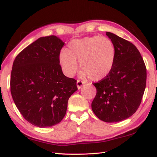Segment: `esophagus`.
<instances>
[{"mask_svg": "<svg viewBox=\"0 0 157 157\" xmlns=\"http://www.w3.org/2000/svg\"><path fill=\"white\" fill-rule=\"evenodd\" d=\"M84 84V82L81 81V80H78L77 81V87H78V89H80L82 85Z\"/></svg>", "mask_w": 157, "mask_h": 157, "instance_id": "1", "label": "esophagus"}]
</instances>
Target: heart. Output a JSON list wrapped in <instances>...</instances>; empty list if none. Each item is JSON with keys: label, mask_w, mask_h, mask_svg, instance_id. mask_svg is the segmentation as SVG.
<instances>
[{"label": "heart", "mask_w": 157, "mask_h": 157, "mask_svg": "<svg viewBox=\"0 0 157 157\" xmlns=\"http://www.w3.org/2000/svg\"><path fill=\"white\" fill-rule=\"evenodd\" d=\"M116 48L110 39L94 36L74 39L66 50L60 52L59 62L63 72L68 77L75 75L79 66L82 76L88 75L94 81L106 78L114 64Z\"/></svg>", "instance_id": "heart-1"}]
</instances>
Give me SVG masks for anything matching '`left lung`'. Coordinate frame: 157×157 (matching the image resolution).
Masks as SVG:
<instances>
[{"label":"left lung","mask_w":157,"mask_h":157,"mask_svg":"<svg viewBox=\"0 0 157 157\" xmlns=\"http://www.w3.org/2000/svg\"><path fill=\"white\" fill-rule=\"evenodd\" d=\"M106 34L116 48L109 74L94 85L97 90L91 108L100 120L116 123L126 120L140 106L146 86V67L139 50L115 34Z\"/></svg>","instance_id":"1"}]
</instances>
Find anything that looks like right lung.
Instances as JSON below:
<instances>
[{"label":"right lung","instance_id":"right-lung-1","mask_svg":"<svg viewBox=\"0 0 157 157\" xmlns=\"http://www.w3.org/2000/svg\"><path fill=\"white\" fill-rule=\"evenodd\" d=\"M64 42L56 36L40 37L23 49L13 63L10 91L26 121L39 127L55 125L66 115L75 79L63 75L59 56Z\"/></svg>","mask_w":157,"mask_h":157}]
</instances>
